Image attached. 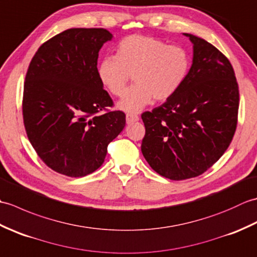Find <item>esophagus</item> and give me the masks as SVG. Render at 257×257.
<instances>
[{
    "label": "esophagus",
    "instance_id": "obj_1",
    "mask_svg": "<svg viewBox=\"0 0 257 257\" xmlns=\"http://www.w3.org/2000/svg\"><path fill=\"white\" fill-rule=\"evenodd\" d=\"M138 120H139V117L137 116V114H134V113H127V114H125V121H127L128 124L138 121Z\"/></svg>",
    "mask_w": 257,
    "mask_h": 257
}]
</instances>
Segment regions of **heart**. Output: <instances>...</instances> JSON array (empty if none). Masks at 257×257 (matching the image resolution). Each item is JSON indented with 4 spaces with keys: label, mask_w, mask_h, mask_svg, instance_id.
<instances>
[{
    "label": "heart",
    "mask_w": 257,
    "mask_h": 257,
    "mask_svg": "<svg viewBox=\"0 0 257 257\" xmlns=\"http://www.w3.org/2000/svg\"><path fill=\"white\" fill-rule=\"evenodd\" d=\"M190 69V57L184 48L169 45L158 38L132 35L117 46L116 55L103 57L97 66L99 81L111 95L120 97L134 75V85L118 107L139 112L151 101H163L180 89Z\"/></svg>",
    "instance_id": "obj_1"
}]
</instances>
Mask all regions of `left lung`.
<instances>
[{"mask_svg": "<svg viewBox=\"0 0 257 257\" xmlns=\"http://www.w3.org/2000/svg\"><path fill=\"white\" fill-rule=\"evenodd\" d=\"M183 34L193 44L187 78L165 103L141 114L145 159L170 180L198 177L211 168L237 124L238 85L230 61L203 38Z\"/></svg>", "mask_w": 257, "mask_h": 257, "instance_id": "obj_1", "label": "left lung"}]
</instances>
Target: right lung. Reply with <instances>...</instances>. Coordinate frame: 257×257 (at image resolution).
Listing matches in <instances>:
<instances>
[{
    "label": "right lung",
    "mask_w": 257,
    "mask_h": 257,
    "mask_svg": "<svg viewBox=\"0 0 257 257\" xmlns=\"http://www.w3.org/2000/svg\"><path fill=\"white\" fill-rule=\"evenodd\" d=\"M111 38L105 29L66 30L38 48L27 69V137L43 162L64 176L96 171L124 128L122 111L100 113L113 105L97 76L98 53Z\"/></svg>",
    "instance_id": "add662e5"
}]
</instances>
